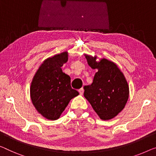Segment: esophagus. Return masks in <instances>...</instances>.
Masks as SVG:
<instances>
[{
    "instance_id": "1",
    "label": "esophagus",
    "mask_w": 156,
    "mask_h": 156,
    "mask_svg": "<svg viewBox=\"0 0 156 156\" xmlns=\"http://www.w3.org/2000/svg\"><path fill=\"white\" fill-rule=\"evenodd\" d=\"M78 92L80 93V94H83V92H84V89L83 88H80V90H78Z\"/></svg>"
}]
</instances>
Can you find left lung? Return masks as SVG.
<instances>
[{
	"instance_id": "1",
	"label": "left lung",
	"mask_w": 156,
	"mask_h": 156,
	"mask_svg": "<svg viewBox=\"0 0 156 156\" xmlns=\"http://www.w3.org/2000/svg\"><path fill=\"white\" fill-rule=\"evenodd\" d=\"M87 64L97 69L91 85L84 87V96L101 119L110 120L117 115L126 104L129 87L118 66L108 59L96 62V58L85 55Z\"/></svg>"
}]
</instances>
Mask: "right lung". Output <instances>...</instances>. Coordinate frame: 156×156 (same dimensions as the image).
Returning <instances> with one entry per match:
<instances>
[{
    "label": "right lung",
    "instance_id": "obj_1",
    "mask_svg": "<svg viewBox=\"0 0 156 156\" xmlns=\"http://www.w3.org/2000/svg\"><path fill=\"white\" fill-rule=\"evenodd\" d=\"M68 60L66 52L44 61L35 74L31 97L36 110L48 120H57L69 101L79 94L71 86V78L61 67Z\"/></svg>",
    "mask_w": 156,
    "mask_h": 156
}]
</instances>
